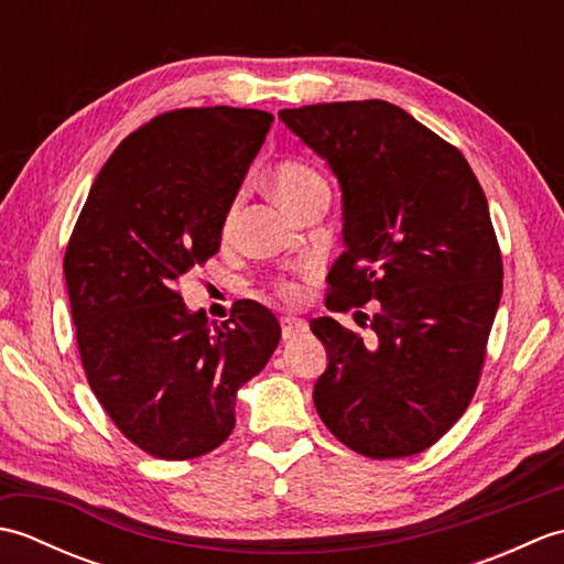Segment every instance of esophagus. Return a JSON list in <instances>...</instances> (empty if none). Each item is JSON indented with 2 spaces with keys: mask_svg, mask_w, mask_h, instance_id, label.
I'll use <instances>...</instances> for the list:
<instances>
[{
  "mask_svg": "<svg viewBox=\"0 0 564 564\" xmlns=\"http://www.w3.org/2000/svg\"><path fill=\"white\" fill-rule=\"evenodd\" d=\"M307 332V322L305 319H297V317H283L281 319V334L283 339H293L297 334Z\"/></svg>",
  "mask_w": 564,
  "mask_h": 564,
  "instance_id": "1",
  "label": "esophagus"
}]
</instances>
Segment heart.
<instances>
[{
  "mask_svg": "<svg viewBox=\"0 0 564 564\" xmlns=\"http://www.w3.org/2000/svg\"><path fill=\"white\" fill-rule=\"evenodd\" d=\"M269 186L273 191V196L279 198L293 215H303L310 206H315V203H327V196H329L325 176H322L313 164H307L303 160H283L275 164L269 172ZM237 215H239V198H235L232 206L227 208L225 223H223L225 237L232 235L237 225ZM279 293L285 297V301H295V297L301 295V289H297V283L293 281H281Z\"/></svg>",
  "mask_w": 564,
  "mask_h": 564,
  "instance_id": "heart-1",
  "label": "heart"
}]
</instances>
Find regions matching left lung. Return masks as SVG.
Here are the masks:
<instances>
[{
    "instance_id": "left-lung-1",
    "label": "left lung",
    "mask_w": 564,
    "mask_h": 564,
    "mask_svg": "<svg viewBox=\"0 0 564 564\" xmlns=\"http://www.w3.org/2000/svg\"><path fill=\"white\" fill-rule=\"evenodd\" d=\"M279 116L341 186L346 249L327 275V307L380 303L370 339L332 317L310 322L329 356L317 414L368 458L422 453L470 404L499 307L505 269L485 191L458 148L394 104Z\"/></svg>"
}]
</instances>
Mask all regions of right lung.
I'll use <instances>...</instances> for the list:
<instances>
[{"label":"right lung","mask_w":564,"mask_h":564,"mask_svg":"<svg viewBox=\"0 0 564 564\" xmlns=\"http://www.w3.org/2000/svg\"><path fill=\"white\" fill-rule=\"evenodd\" d=\"M271 123L232 106L152 118L101 166L72 230L63 267L84 373L118 431L154 458L218 448L235 429L237 390L279 346L263 305L237 303L210 327L178 295L220 249Z\"/></svg>","instance_id":"add662e5"}]
</instances>
